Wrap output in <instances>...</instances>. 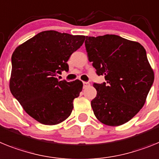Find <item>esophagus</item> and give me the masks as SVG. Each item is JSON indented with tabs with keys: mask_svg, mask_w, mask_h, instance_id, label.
Returning a JSON list of instances; mask_svg holds the SVG:
<instances>
[{
	"mask_svg": "<svg viewBox=\"0 0 159 159\" xmlns=\"http://www.w3.org/2000/svg\"><path fill=\"white\" fill-rule=\"evenodd\" d=\"M89 85H90V83H89V82H88V81H83V87L84 88L88 87V86H89Z\"/></svg>",
	"mask_w": 159,
	"mask_h": 159,
	"instance_id": "obj_1",
	"label": "esophagus"
}]
</instances>
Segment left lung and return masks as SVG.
<instances>
[{
  "instance_id": "8db88e82",
  "label": "left lung",
  "mask_w": 159,
  "mask_h": 159,
  "mask_svg": "<svg viewBox=\"0 0 159 159\" xmlns=\"http://www.w3.org/2000/svg\"><path fill=\"white\" fill-rule=\"evenodd\" d=\"M85 49L98 75L106 83L93 84L97 96L91 101L96 118L118 126L133 118L146 102L154 74L146 49L137 41L113 34L85 37Z\"/></svg>"
}]
</instances>
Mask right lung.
Listing matches in <instances>:
<instances>
[{"label": "right lung", "instance_id": "add662e5", "mask_svg": "<svg viewBox=\"0 0 159 159\" xmlns=\"http://www.w3.org/2000/svg\"><path fill=\"white\" fill-rule=\"evenodd\" d=\"M85 36L43 31L16 47L12 55L9 89L30 117L44 125H57L69 118L74 99L82 90L80 80L56 78L69 70L67 61L82 45Z\"/></svg>", "mask_w": 159, "mask_h": 159}]
</instances>
